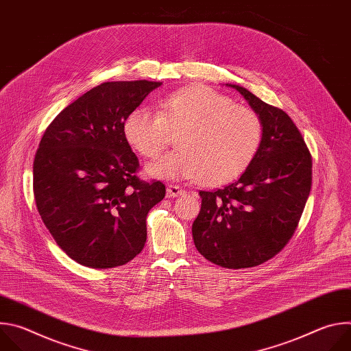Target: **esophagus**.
<instances>
[{
    "label": "esophagus",
    "instance_id": "34e87169",
    "mask_svg": "<svg viewBox=\"0 0 351 351\" xmlns=\"http://www.w3.org/2000/svg\"><path fill=\"white\" fill-rule=\"evenodd\" d=\"M182 194H184V190L180 186L168 184V187H167V195L168 197H179Z\"/></svg>",
    "mask_w": 351,
    "mask_h": 351
}]
</instances>
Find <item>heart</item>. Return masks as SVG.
<instances>
[{
	"label": "heart",
	"instance_id": "1",
	"mask_svg": "<svg viewBox=\"0 0 351 351\" xmlns=\"http://www.w3.org/2000/svg\"><path fill=\"white\" fill-rule=\"evenodd\" d=\"M158 106V112L137 107L123 122L128 143L149 160L157 158L171 134H176L178 149L148 165L154 176L221 186L241 175L261 147L260 115L207 86L173 91Z\"/></svg>",
	"mask_w": 351,
	"mask_h": 351
}]
</instances>
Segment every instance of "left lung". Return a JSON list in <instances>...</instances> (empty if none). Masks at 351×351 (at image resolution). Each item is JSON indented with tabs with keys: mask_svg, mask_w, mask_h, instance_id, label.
I'll return each instance as SVG.
<instances>
[{
	"mask_svg": "<svg viewBox=\"0 0 351 351\" xmlns=\"http://www.w3.org/2000/svg\"><path fill=\"white\" fill-rule=\"evenodd\" d=\"M228 86L260 115L263 143L236 182L199 191L202 210L191 230L204 258L223 268L241 269L271 260L291 239L311 191L313 158L285 111L241 86Z\"/></svg>",
	"mask_w": 351,
	"mask_h": 351,
	"instance_id": "obj_1",
	"label": "left lung"
}]
</instances>
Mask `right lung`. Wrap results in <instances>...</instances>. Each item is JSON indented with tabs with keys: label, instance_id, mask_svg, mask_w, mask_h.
<instances>
[{
	"label": "right lung",
	"instance_id": "add662e5",
	"mask_svg": "<svg viewBox=\"0 0 351 351\" xmlns=\"http://www.w3.org/2000/svg\"><path fill=\"white\" fill-rule=\"evenodd\" d=\"M161 82H106L62 110L44 130L33 162L37 211L80 265L107 269L133 260L147 240V214L165 197L137 176L123 133L128 114Z\"/></svg>",
	"mask_w": 351,
	"mask_h": 351
}]
</instances>
